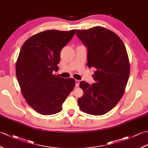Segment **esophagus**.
<instances>
[{
    "label": "esophagus",
    "mask_w": 148,
    "mask_h": 148,
    "mask_svg": "<svg viewBox=\"0 0 148 148\" xmlns=\"http://www.w3.org/2000/svg\"><path fill=\"white\" fill-rule=\"evenodd\" d=\"M75 82H76V87H78V86H79V80H77V79H76V81H75Z\"/></svg>",
    "instance_id": "obj_1"
}]
</instances>
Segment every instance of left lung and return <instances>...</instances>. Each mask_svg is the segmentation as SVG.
Returning a JSON list of instances; mask_svg holds the SVG:
<instances>
[{
  "mask_svg": "<svg viewBox=\"0 0 148 148\" xmlns=\"http://www.w3.org/2000/svg\"><path fill=\"white\" fill-rule=\"evenodd\" d=\"M76 35L87 48V65L94 67L95 83L84 81L79 86L83 95L77 99L81 111L100 116L109 111L120 100L130 74L127 49L121 39L102 27L78 30Z\"/></svg>",
  "mask_w": 148,
  "mask_h": 148,
  "instance_id": "left-lung-1",
  "label": "left lung"
}]
</instances>
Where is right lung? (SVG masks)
<instances>
[{
  "mask_svg": "<svg viewBox=\"0 0 148 148\" xmlns=\"http://www.w3.org/2000/svg\"><path fill=\"white\" fill-rule=\"evenodd\" d=\"M76 31H44L28 39L20 49L16 64L17 80L28 104L40 114L60 112L74 89V79H64L53 72L58 70L61 50Z\"/></svg>",
  "mask_w": 148,
  "mask_h": 148,
  "instance_id": "obj_1",
  "label": "right lung"
}]
</instances>
